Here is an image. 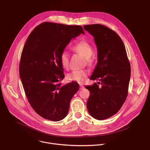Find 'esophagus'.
Segmentation results:
<instances>
[{"label":"esophagus","instance_id":"34e87169","mask_svg":"<svg viewBox=\"0 0 150 150\" xmlns=\"http://www.w3.org/2000/svg\"><path fill=\"white\" fill-rule=\"evenodd\" d=\"M83 88H84L83 85H82V84H79V89H80V90H82V89H83Z\"/></svg>","mask_w":150,"mask_h":150}]
</instances>
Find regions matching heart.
I'll use <instances>...</instances> for the list:
<instances>
[{
  "instance_id": "b5f03b06",
  "label": "heart",
  "mask_w": 150,
  "mask_h": 150,
  "mask_svg": "<svg viewBox=\"0 0 150 150\" xmlns=\"http://www.w3.org/2000/svg\"><path fill=\"white\" fill-rule=\"evenodd\" d=\"M73 50L76 53L82 55L85 59L88 65L91 66L93 63V60L91 56L94 54L93 47L86 41H81L73 47ZM62 65L65 68L69 67V56L68 52L63 51L60 56ZM88 72L86 69L75 70L67 75V78L71 81H75L79 83L82 82L87 77Z\"/></svg>"
}]
</instances>
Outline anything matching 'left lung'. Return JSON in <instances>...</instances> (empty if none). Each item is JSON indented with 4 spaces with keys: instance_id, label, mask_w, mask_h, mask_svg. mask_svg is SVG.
<instances>
[{
    "instance_id": "8db88e82",
    "label": "left lung",
    "mask_w": 150,
    "mask_h": 150,
    "mask_svg": "<svg viewBox=\"0 0 150 150\" xmlns=\"http://www.w3.org/2000/svg\"><path fill=\"white\" fill-rule=\"evenodd\" d=\"M83 28L94 37L98 52L90 79L100 81L85 87L90 93L87 108L92 117L104 120L115 115L126 100L131 65L123 42L114 31L101 24L86 25Z\"/></svg>"
}]
</instances>
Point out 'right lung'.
Masks as SVG:
<instances>
[{
  "instance_id": "1",
  "label": "right lung",
  "mask_w": 150,
  "mask_h": 150,
  "mask_svg": "<svg viewBox=\"0 0 150 150\" xmlns=\"http://www.w3.org/2000/svg\"><path fill=\"white\" fill-rule=\"evenodd\" d=\"M84 34L79 25L45 22L28 37L19 63V76L32 108L40 116L57 122L68 113L79 90L74 81L62 85L65 75L60 56L71 40Z\"/></svg>"
}]
</instances>
